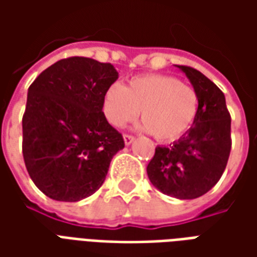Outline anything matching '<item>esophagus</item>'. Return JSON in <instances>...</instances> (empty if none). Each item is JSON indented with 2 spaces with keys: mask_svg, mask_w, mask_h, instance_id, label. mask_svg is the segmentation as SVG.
I'll return each mask as SVG.
<instances>
[{
  "mask_svg": "<svg viewBox=\"0 0 257 257\" xmlns=\"http://www.w3.org/2000/svg\"><path fill=\"white\" fill-rule=\"evenodd\" d=\"M134 140H135V136H132V135H128V134L123 135V142H125V145H126V146L131 145V143H132Z\"/></svg>",
  "mask_w": 257,
  "mask_h": 257,
  "instance_id": "obj_1",
  "label": "esophagus"
}]
</instances>
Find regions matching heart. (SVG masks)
<instances>
[{
	"mask_svg": "<svg viewBox=\"0 0 257 257\" xmlns=\"http://www.w3.org/2000/svg\"><path fill=\"white\" fill-rule=\"evenodd\" d=\"M198 108L195 88L167 74H143L125 86L111 85L103 99V111L111 125L121 128L140 111L143 128L162 142L183 135L195 121Z\"/></svg>",
	"mask_w": 257,
	"mask_h": 257,
	"instance_id": "obj_1",
	"label": "heart"
}]
</instances>
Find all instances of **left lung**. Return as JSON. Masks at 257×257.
Returning <instances> with one entry per match:
<instances>
[{
	"label": "left lung",
	"instance_id": "8db88e82",
	"mask_svg": "<svg viewBox=\"0 0 257 257\" xmlns=\"http://www.w3.org/2000/svg\"><path fill=\"white\" fill-rule=\"evenodd\" d=\"M178 67L198 92V114L178 142L156 147L147 175L161 193L193 199L208 193L226 169L231 151V117L224 93L209 78L189 66Z\"/></svg>",
	"mask_w": 257,
	"mask_h": 257
}]
</instances>
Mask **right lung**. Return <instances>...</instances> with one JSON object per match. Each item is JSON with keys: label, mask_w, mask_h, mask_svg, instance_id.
Returning a JSON list of instances; mask_svg holds the SVG:
<instances>
[{"label": "right lung", "mask_w": 257, "mask_h": 257, "mask_svg": "<svg viewBox=\"0 0 257 257\" xmlns=\"http://www.w3.org/2000/svg\"><path fill=\"white\" fill-rule=\"evenodd\" d=\"M118 78L110 63L62 59L30 85L22 151L31 180L47 197L75 202L100 189L122 135L107 122L106 90Z\"/></svg>", "instance_id": "right-lung-1"}]
</instances>
